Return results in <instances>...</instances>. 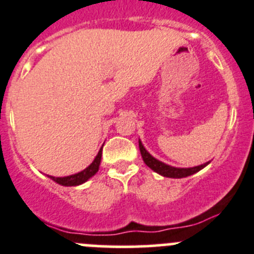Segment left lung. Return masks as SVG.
Wrapping results in <instances>:
<instances>
[{
    "mask_svg": "<svg viewBox=\"0 0 254 254\" xmlns=\"http://www.w3.org/2000/svg\"><path fill=\"white\" fill-rule=\"evenodd\" d=\"M139 149H140V152H141L142 160H144L145 164H146L150 169L154 170L155 172H157V174L162 175V176L165 177L181 179V177L190 176V175L196 174L197 171H200L201 169H203V167L208 164V162H206V164L200 165V166L189 167V169H180V167H174V166H170V165L164 164V162L159 161V160H156L155 157H152L151 155L145 150V147L142 146V144L140 141H139Z\"/></svg>",
    "mask_w": 254,
    "mask_h": 254,
    "instance_id": "1",
    "label": "left lung"
}]
</instances>
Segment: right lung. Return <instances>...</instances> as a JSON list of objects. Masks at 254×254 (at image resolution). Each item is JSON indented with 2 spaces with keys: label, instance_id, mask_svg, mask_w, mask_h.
<instances>
[{
  "label": "right lung",
  "instance_id": "1",
  "mask_svg": "<svg viewBox=\"0 0 254 254\" xmlns=\"http://www.w3.org/2000/svg\"><path fill=\"white\" fill-rule=\"evenodd\" d=\"M102 150L103 147L99 150L97 156H95L94 161H93L87 169L83 170V171L78 172V174L75 175H70V176H67V177H53V176H49V177H51L53 181H56L57 184L62 185V186H77V185L83 184V182L89 180L92 176H94V175L98 172V170H99L100 160H102Z\"/></svg>",
  "mask_w": 254,
  "mask_h": 254
}]
</instances>
